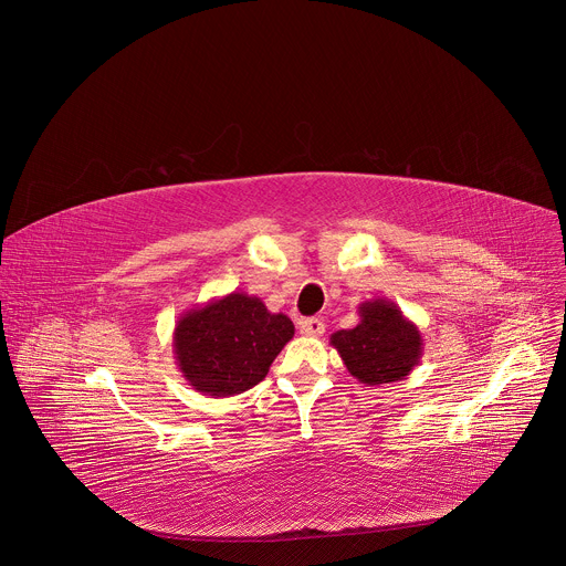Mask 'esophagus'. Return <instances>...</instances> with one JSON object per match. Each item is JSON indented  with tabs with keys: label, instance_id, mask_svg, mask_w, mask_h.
I'll return each instance as SVG.
<instances>
[{
	"label": "esophagus",
	"instance_id": "esophagus-1",
	"mask_svg": "<svg viewBox=\"0 0 566 566\" xmlns=\"http://www.w3.org/2000/svg\"><path fill=\"white\" fill-rule=\"evenodd\" d=\"M300 334L308 336V338H317L325 334V322L317 319V317H306L300 322Z\"/></svg>",
	"mask_w": 566,
	"mask_h": 566
}]
</instances>
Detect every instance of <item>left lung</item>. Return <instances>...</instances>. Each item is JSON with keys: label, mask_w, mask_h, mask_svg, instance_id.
I'll return each mask as SVG.
<instances>
[{"label": "left lung", "mask_w": 566, "mask_h": 566, "mask_svg": "<svg viewBox=\"0 0 566 566\" xmlns=\"http://www.w3.org/2000/svg\"><path fill=\"white\" fill-rule=\"evenodd\" d=\"M358 325L332 334L347 371L363 385H385L408 378L423 356V336L410 317L385 300L358 306Z\"/></svg>", "instance_id": "left-lung-1"}]
</instances>
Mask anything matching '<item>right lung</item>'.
Wrapping results in <instances>:
<instances>
[{"label":"right lung","instance_id":"add662e5","mask_svg":"<svg viewBox=\"0 0 566 566\" xmlns=\"http://www.w3.org/2000/svg\"><path fill=\"white\" fill-rule=\"evenodd\" d=\"M284 313L244 291H232L186 311L175 327V358L188 385L223 398L255 387L293 338Z\"/></svg>","mask_w":566,"mask_h":566}]
</instances>
